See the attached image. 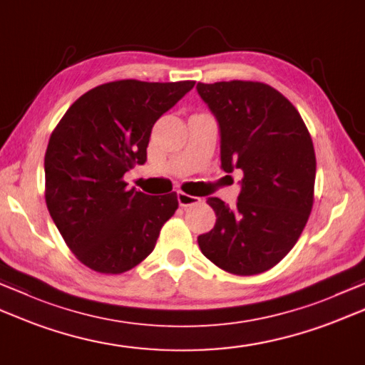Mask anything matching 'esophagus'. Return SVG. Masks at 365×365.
Here are the masks:
<instances>
[{"label": "esophagus", "instance_id": "esophagus-1", "mask_svg": "<svg viewBox=\"0 0 365 365\" xmlns=\"http://www.w3.org/2000/svg\"><path fill=\"white\" fill-rule=\"evenodd\" d=\"M177 201L182 207H188V205L197 204L199 201H201V197L187 195V192H183V191H177Z\"/></svg>", "mask_w": 365, "mask_h": 365}]
</instances>
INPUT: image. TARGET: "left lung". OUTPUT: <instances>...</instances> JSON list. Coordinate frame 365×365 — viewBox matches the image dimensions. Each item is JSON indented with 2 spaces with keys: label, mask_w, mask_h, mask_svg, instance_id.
Masks as SVG:
<instances>
[{
  "label": "left lung",
  "mask_w": 365,
  "mask_h": 365,
  "mask_svg": "<svg viewBox=\"0 0 365 365\" xmlns=\"http://www.w3.org/2000/svg\"><path fill=\"white\" fill-rule=\"evenodd\" d=\"M196 90L218 123L221 169L244 173L234 209L207 199L217 223L199 235V248L230 274L266 272L294 247L312 212L310 134L296 107L266 83H197Z\"/></svg>",
  "instance_id": "1"
}]
</instances>
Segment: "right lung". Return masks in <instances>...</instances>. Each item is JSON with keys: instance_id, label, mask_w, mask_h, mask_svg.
I'll return each mask as SVG.
<instances>
[{"instance_id": "1", "label": "right lung", "mask_w": 365, "mask_h": 365, "mask_svg": "<svg viewBox=\"0 0 365 365\" xmlns=\"http://www.w3.org/2000/svg\"><path fill=\"white\" fill-rule=\"evenodd\" d=\"M195 87L183 82H109L85 93L50 135L46 202L77 259L101 274H123L153 252L177 195L148 196L121 180L147 161L152 128Z\"/></svg>"}]
</instances>
